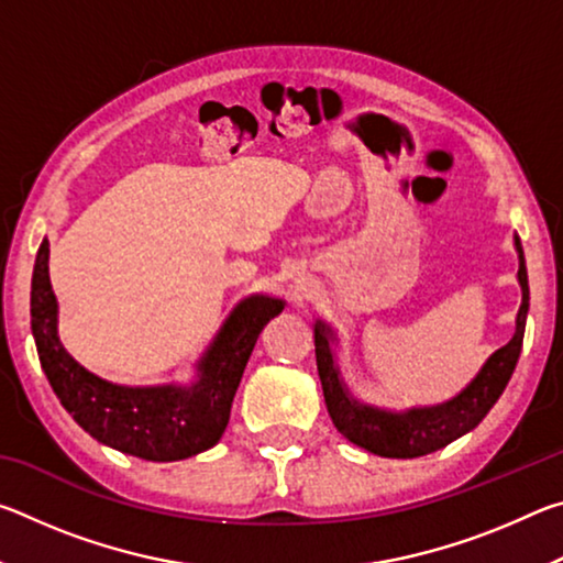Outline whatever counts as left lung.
Wrapping results in <instances>:
<instances>
[{
	"label": "left lung",
	"instance_id": "1",
	"mask_svg": "<svg viewBox=\"0 0 563 563\" xmlns=\"http://www.w3.org/2000/svg\"><path fill=\"white\" fill-rule=\"evenodd\" d=\"M514 245L519 253V285H521V305L517 312V330L507 345L499 347L472 379V385L454 399L437 407H412L407 412H387L369 405L357 402L347 393L345 383L340 379V369L335 365L330 342L335 340L325 322H316V360L318 375L325 395L328 412L332 424L338 427L342 437L352 444L373 452L377 456H393V460H415L430 452L442 450L462 434L472 432L476 424L487 417L489 409L497 405L504 387L509 385L514 367L521 355L523 328H527L529 312V278L527 263H523L521 241L514 235Z\"/></svg>",
	"mask_w": 563,
	"mask_h": 563
}]
</instances>
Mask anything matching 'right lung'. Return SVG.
<instances>
[{"label": "right lung", "mask_w": 563, "mask_h": 563, "mask_svg": "<svg viewBox=\"0 0 563 563\" xmlns=\"http://www.w3.org/2000/svg\"><path fill=\"white\" fill-rule=\"evenodd\" d=\"M283 308V300L268 295L238 302L198 360L190 387H126L89 373L59 342L46 238L32 275V335L54 395L93 440L148 462L186 460L221 440L255 340Z\"/></svg>", "instance_id": "add662e5"}]
</instances>
